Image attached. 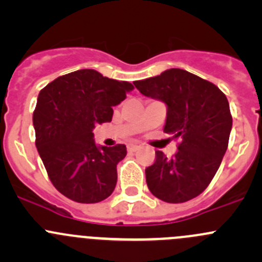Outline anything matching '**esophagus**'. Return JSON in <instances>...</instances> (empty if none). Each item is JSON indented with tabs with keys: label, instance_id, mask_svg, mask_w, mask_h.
I'll use <instances>...</instances> for the list:
<instances>
[{
	"label": "esophagus",
	"instance_id": "esophagus-1",
	"mask_svg": "<svg viewBox=\"0 0 262 262\" xmlns=\"http://www.w3.org/2000/svg\"><path fill=\"white\" fill-rule=\"evenodd\" d=\"M139 148L138 144H129L128 146V150H137Z\"/></svg>",
	"mask_w": 262,
	"mask_h": 262
}]
</instances>
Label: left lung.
I'll list each match as a JSON object with an SVG mask.
<instances>
[{"instance_id":"obj_1","label":"left lung","mask_w":262,"mask_h":262,"mask_svg":"<svg viewBox=\"0 0 262 262\" xmlns=\"http://www.w3.org/2000/svg\"><path fill=\"white\" fill-rule=\"evenodd\" d=\"M144 96L167 105L163 132L180 139L167 158L156 150L146 168L149 191L166 203H185L202 194L221 166L228 147L232 115L226 95L212 83L180 68L134 82Z\"/></svg>"}]
</instances>
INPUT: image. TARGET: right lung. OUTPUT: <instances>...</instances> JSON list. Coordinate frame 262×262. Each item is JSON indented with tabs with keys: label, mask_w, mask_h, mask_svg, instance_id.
<instances>
[{
	"label": "right lung",
	"mask_w": 262,
	"mask_h": 262,
	"mask_svg": "<svg viewBox=\"0 0 262 262\" xmlns=\"http://www.w3.org/2000/svg\"><path fill=\"white\" fill-rule=\"evenodd\" d=\"M134 86L80 70L55 78L38 96L33 114L35 144L49 180L68 199L92 204L114 191L124 144L97 147L92 129L109 123L113 106Z\"/></svg>",
	"instance_id": "obj_1"
}]
</instances>
